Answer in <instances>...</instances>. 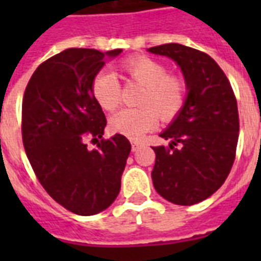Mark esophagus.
<instances>
[{
	"mask_svg": "<svg viewBox=\"0 0 261 261\" xmlns=\"http://www.w3.org/2000/svg\"><path fill=\"white\" fill-rule=\"evenodd\" d=\"M141 146H142V142H141V141H133V142H131V149H133V151L138 150Z\"/></svg>",
	"mask_w": 261,
	"mask_h": 261,
	"instance_id": "34e87169",
	"label": "esophagus"
}]
</instances>
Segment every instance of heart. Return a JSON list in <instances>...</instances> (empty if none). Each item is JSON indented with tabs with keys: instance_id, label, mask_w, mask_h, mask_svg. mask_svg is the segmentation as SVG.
<instances>
[{
	"instance_id": "obj_1",
	"label": "heart",
	"mask_w": 261,
	"mask_h": 261,
	"mask_svg": "<svg viewBox=\"0 0 261 261\" xmlns=\"http://www.w3.org/2000/svg\"><path fill=\"white\" fill-rule=\"evenodd\" d=\"M131 80L145 87L139 98V108H126L111 118V128L131 139L142 138L153 130L159 118L172 120L186 106L188 85L180 75L168 74L164 63L149 57H131L120 63ZM90 92L98 106L114 111L120 102V84L110 70H100L92 80Z\"/></svg>"
}]
</instances>
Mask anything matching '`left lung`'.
Masks as SVG:
<instances>
[{
  "label": "left lung",
  "mask_w": 261,
  "mask_h": 261,
  "mask_svg": "<svg viewBox=\"0 0 261 261\" xmlns=\"http://www.w3.org/2000/svg\"><path fill=\"white\" fill-rule=\"evenodd\" d=\"M149 51L173 59L188 85L186 106L160 134L171 139L169 146L153 147V186L169 202L191 206L211 196L230 173L240 131L237 100L226 74L206 53L177 43Z\"/></svg>",
  "instance_id": "1"
}]
</instances>
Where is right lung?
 <instances>
[{
    "instance_id": "1",
    "label": "right lung",
    "mask_w": 261,
    "mask_h": 261,
    "mask_svg": "<svg viewBox=\"0 0 261 261\" xmlns=\"http://www.w3.org/2000/svg\"><path fill=\"white\" fill-rule=\"evenodd\" d=\"M122 50L67 48L40 63L22 97V143L47 194L66 210L93 215L110 207L131 145L122 134L104 139L106 115L90 84L106 57ZM98 142L87 149L86 141Z\"/></svg>"
}]
</instances>
